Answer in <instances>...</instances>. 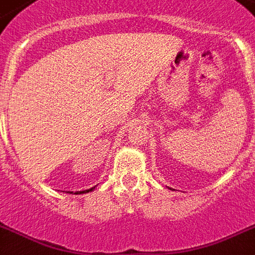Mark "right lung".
Returning <instances> with one entry per match:
<instances>
[{"label": "right lung", "instance_id": "1", "mask_svg": "<svg viewBox=\"0 0 255 255\" xmlns=\"http://www.w3.org/2000/svg\"><path fill=\"white\" fill-rule=\"evenodd\" d=\"M95 189V186L94 188H91V189H88V190H83V191H81V193H75V194H83V193H88V191H92Z\"/></svg>", "mask_w": 255, "mask_h": 255}]
</instances>
